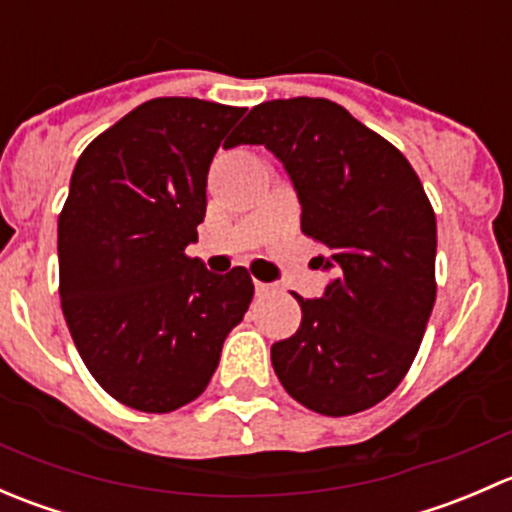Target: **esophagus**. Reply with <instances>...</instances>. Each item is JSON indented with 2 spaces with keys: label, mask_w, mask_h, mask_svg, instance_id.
<instances>
[{
  "label": "esophagus",
  "mask_w": 512,
  "mask_h": 512,
  "mask_svg": "<svg viewBox=\"0 0 512 512\" xmlns=\"http://www.w3.org/2000/svg\"><path fill=\"white\" fill-rule=\"evenodd\" d=\"M255 292H257V297H270V294L275 292V287L265 285V282H255Z\"/></svg>",
  "instance_id": "esophagus-1"
}]
</instances>
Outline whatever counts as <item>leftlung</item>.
<instances>
[{"label":"left lung","mask_w":512,"mask_h":512,"mask_svg":"<svg viewBox=\"0 0 512 512\" xmlns=\"http://www.w3.org/2000/svg\"><path fill=\"white\" fill-rule=\"evenodd\" d=\"M265 146L285 165L302 232L332 272L322 297H297L302 324L272 344L277 379L322 416H352L391 394L414 364L436 302V215L399 148L327 98H277L250 111L232 146Z\"/></svg>","instance_id":"1"}]
</instances>
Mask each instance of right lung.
I'll use <instances>...</instances> for the list:
<instances>
[{
  "instance_id": "right-lung-1",
  "label": "right lung",
  "mask_w": 512,
  "mask_h": 512,
  "mask_svg": "<svg viewBox=\"0 0 512 512\" xmlns=\"http://www.w3.org/2000/svg\"><path fill=\"white\" fill-rule=\"evenodd\" d=\"M245 108L153 98L86 146L59 215V294L71 339L103 391L168 414L210 384L252 302L250 275H213L198 240L215 151Z\"/></svg>"
}]
</instances>
